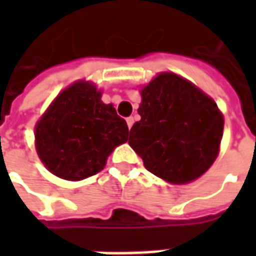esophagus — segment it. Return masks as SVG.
<instances>
[{
    "instance_id": "obj_1",
    "label": "esophagus",
    "mask_w": 256,
    "mask_h": 256,
    "mask_svg": "<svg viewBox=\"0 0 256 256\" xmlns=\"http://www.w3.org/2000/svg\"><path fill=\"white\" fill-rule=\"evenodd\" d=\"M126 122H128V128H132V126L134 124V116H128V118H126Z\"/></svg>"
}]
</instances>
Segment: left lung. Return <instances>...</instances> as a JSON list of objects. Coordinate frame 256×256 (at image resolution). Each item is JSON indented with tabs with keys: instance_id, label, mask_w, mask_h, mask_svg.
Returning <instances> with one entry per match:
<instances>
[{
	"instance_id": "1",
	"label": "left lung",
	"mask_w": 256,
	"mask_h": 256,
	"mask_svg": "<svg viewBox=\"0 0 256 256\" xmlns=\"http://www.w3.org/2000/svg\"><path fill=\"white\" fill-rule=\"evenodd\" d=\"M140 96V120L132 124L128 144L144 168L171 183L200 176L218 156L222 140L216 104L172 73L160 74Z\"/></svg>"
}]
</instances>
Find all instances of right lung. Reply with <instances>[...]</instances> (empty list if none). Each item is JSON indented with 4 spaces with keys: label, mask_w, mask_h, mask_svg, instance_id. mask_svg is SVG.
I'll use <instances>...</instances> for the list:
<instances>
[{
    "label": "right lung",
    "mask_w": 256,
    "mask_h": 256,
    "mask_svg": "<svg viewBox=\"0 0 256 256\" xmlns=\"http://www.w3.org/2000/svg\"><path fill=\"white\" fill-rule=\"evenodd\" d=\"M128 134L126 120L100 100L96 86L77 82L56 98L36 126L37 152L54 175L81 180L100 172Z\"/></svg>",
    "instance_id": "add662e5"
}]
</instances>
